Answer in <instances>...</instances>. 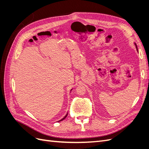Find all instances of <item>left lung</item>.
Here are the masks:
<instances>
[{"mask_svg":"<svg viewBox=\"0 0 149 149\" xmlns=\"http://www.w3.org/2000/svg\"><path fill=\"white\" fill-rule=\"evenodd\" d=\"M136 48H137V46H136ZM137 51H138V49H137Z\"/></svg>","mask_w":149,"mask_h":149,"instance_id":"left-lung-1","label":"left lung"}]
</instances>
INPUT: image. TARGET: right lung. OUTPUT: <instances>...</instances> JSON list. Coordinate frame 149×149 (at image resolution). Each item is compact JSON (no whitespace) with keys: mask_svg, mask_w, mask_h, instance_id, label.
I'll return each instance as SVG.
<instances>
[{"mask_svg":"<svg viewBox=\"0 0 149 149\" xmlns=\"http://www.w3.org/2000/svg\"><path fill=\"white\" fill-rule=\"evenodd\" d=\"M67 115H68V114H66V116H65V118H63V119H61V120H64V119H65V118H66V117H67ZM61 120H60V121H61Z\"/></svg>","mask_w":149,"mask_h":149,"instance_id":"add662e5","label":"right lung"}]
</instances>
